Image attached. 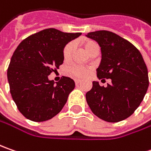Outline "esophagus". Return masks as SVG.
I'll return each instance as SVG.
<instances>
[{"label":"esophagus","instance_id":"esophagus-1","mask_svg":"<svg viewBox=\"0 0 151 151\" xmlns=\"http://www.w3.org/2000/svg\"><path fill=\"white\" fill-rule=\"evenodd\" d=\"M75 83L77 86V85H79L81 83V81H79V80H75Z\"/></svg>","mask_w":151,"mask_h":151}]
</instances>
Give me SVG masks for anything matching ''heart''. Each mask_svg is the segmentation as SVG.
I'll return each mask as SVG.
<instances>
[{
  "instance_id": "heart-1",
  "label": "heart",
  "mask_w": 151,
  "mask_h": 151,
  "mask_svg": "<svg viewBox=\"0 0 151 151\" xmlns=\"http://www.w3.org/2000/svg\"><path fill=\"white\" fill-rule=\"evenodd\" d=\"M74 48H75V45L73 43H70L68 44L64 48L63 50V57L65 59V60H68L70 59L71 55L73 54V51H74ZM84 48L86 51L89 54L91 50H95V49H99L98 45L96 43L93 42V41H86L84 44ZM69 74L73 76V77H76V78H82L85 77L87 73L88 70L82 66H79V65H74V66L70 67L69 69Z\"/></svg>"
}]
</instances>
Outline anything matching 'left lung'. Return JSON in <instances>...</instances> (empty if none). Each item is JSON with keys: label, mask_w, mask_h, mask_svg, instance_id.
<instances>
[{"label": "left lung", "mask_w": 151, "mask_h": 151, "mask_svg": "<svg viewBox=\"0 0 151 151\" xmlns=\"http://www.w3.org/2000/svg\"><path fill=\"white\" fill-rule=\"evenodd\" d=\"M87 38L101 47V60L97 68L98 79H111L106 87L98 81L86 98L91 112L99 119L116 123L129 118L136 110L149 86L148 70L140 52L114 32L101 30L88 32Z\"/></svg>", "instance_id": "left-lung-1"}]
</instances>
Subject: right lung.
Here are the masks:
<instances>
[{"label":"right lung","mask_w":151,"mask_h":151,"mask_svg":"<svg viewBox=\"0 0 151 151\" xmlns=\"http://www.w3.org/2000/svg\"><path fill=\"white\" fill-rule=\"evenodd\" d=\"M81 32H64L48 28L21 42L7 69L10 92L20 113L27 119L43 122L54 118L66 103L75 88L72 79L49 80L63 64V50Z\"/></svg>","instance_id":"right-lung-1"}]
</instances>
